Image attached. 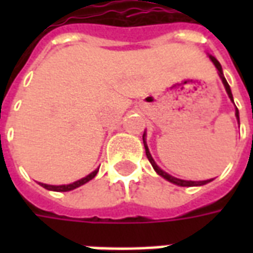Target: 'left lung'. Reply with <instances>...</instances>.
<instances>
[{"instance_id":"left-lung-1","label":"left lung","mask_w":253,"mask_h":253,"mask_svg":"<svg viewBox=\"0 0 253 253\" xmlns=\"http://www.w3.org/2000/svg\"><path fill=\"white\" fill-rule=\"evenodd\" d=\"M210 59H211V62L215 65V67H217L218 70V74H219V77H221V80H222V84L223 86H225V89H226V93H228V96L230 97V100L233 101V96H232V90H230V86H229L228 81L225 80V77H223V73H222V67H221V63L218 62L217 59L214 57H211L210 55ZM236 116H237V121H240L239 118V110H237V107H236ZM143 145H145V152H146V157H148V160L150 161V164H152V167L154 168V170L159 173L161 177H164L165 180L170 181V183H173V184H176V186H181V187H194V186H203V184H207V183H210L211 181V179L210 180H202V181H191V180H181V179H177V177H173V176H170L169 173H167V172H164V170L160 168L159 165L154 163L153 157H152V154H150V152H149L148 149V145H146V141H145V134H143Z\"/></svg>"}]
</instances>
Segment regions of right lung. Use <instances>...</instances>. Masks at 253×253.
Masks as SVG:
<instances>
[{"label":"right lung","mask_w":253,"mask_h":253,"mask_svg":"<svg viewBox=\"0 0 253 253\" xmlns=\"http://www.w3.org/2000/svg\"><path fill=\"white\" fill-rule=\"evenodd\" d=\"M97 172L99 169H94L92 173H89L88 176H85L83 179H80V180L74 181L72 184H63V186H50V184H43V183H39L42 187H44L46 190H50V191H57V192H66V191H72L74 188H77V187L83 186L85 183H88L89 180H92L94 176L97 175Z\"/></svg>","instance_id":"right-lung-1"}]
</instances>
